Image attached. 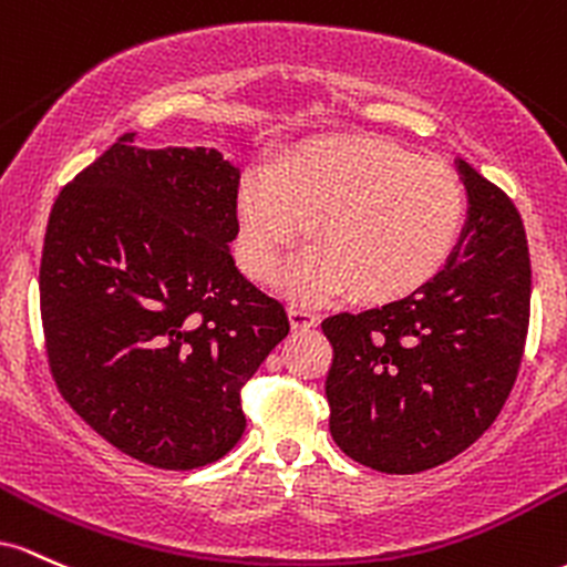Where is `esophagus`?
Segmentation results:
<instances>
[{"instance_id": "esophagus-1", "label": "esophagus", "mask_w": 567, "mask_h": 567, "mask_svg": "<svg viewBox=\"0 0 567 567\" xmlns=\"http://www.w3.org/2000/svg\"><path fill=\"white\" fill-rule=\"evenodd\" d=\"M289 318H291V329H310L318 323V316L313 310L302 308V305H289Z\"/></svg>"}]
</instances>
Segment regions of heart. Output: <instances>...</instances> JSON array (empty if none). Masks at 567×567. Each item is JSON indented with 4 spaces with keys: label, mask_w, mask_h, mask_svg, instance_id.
I'll use <instances>...</instances> for the list:
<instances>
[{
    "label": "heart",
    "mask_w": 567,
    "mask_h": 567,
    "mask_svg": "<svg viewBox=\"0 0 567 567\" xmlns=\"http://www.w3.org/2000/svg\"><path fill=\"white\" fill-rule=\"evenodd\" d=\"M238 221V257L254 278H270L316 221L318 246L291 262L289 289L305 300L348 289L385 302L442 270L463 233L466 189L453 168L399 144L337 138L291 157L281 179L246 176Z\"/></svg>",
    "instance_id": "1"
}]
</instances>
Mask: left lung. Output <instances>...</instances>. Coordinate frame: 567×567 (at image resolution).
I'll use <instances>...</instances> for the list:
<instances>
[{"label":"left lung","instance_id":"obj_1","mask_svg":"<svg viewBox=\"0 0 567 567\" xmlns=\"http://www.w3.org/2000/svg\"><path fill=\"white\" fill-rule=\"evenodd\" d=\"M468 219L447 265L412 295L321 323L332 342L329 431L383 474H417L472 447L504 410L530 323L523 216L466 161Z\"/></svg>","mask_w":567,"mask_h":567}]
</instances>
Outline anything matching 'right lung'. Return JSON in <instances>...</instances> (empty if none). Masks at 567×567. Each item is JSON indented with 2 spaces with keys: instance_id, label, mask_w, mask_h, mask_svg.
Wrapping results in <instances>:
<instances>
[{
  "instance_id": "1",
  "label": "right lung",
  "mask_w": 567,
  "mask_h": 567,
  "mask_svg": "<svg viewBox=\"0 0 567 567\" xmlns=\"http://www.w3.org/2000/svg\"><path fill=\"white\" fill-rule=\"evenodd\" d=\"M240 171L216 150H138L123 133L50 212L44 353L63 402L120 453L189 472L246 429L240 388L289 316L240 276Z\"/></svg>"
}]
</instances>
